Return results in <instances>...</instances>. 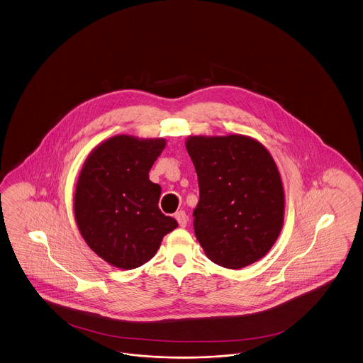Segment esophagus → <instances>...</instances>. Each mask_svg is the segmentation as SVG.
Wrapping results in <instances>:
<instances>
[{
  "instance_id": "34e87169",
  "label": "esophagus",
  "mask_w": 363,
  "mask_h": 363,
  "mask_svg": "<svg viewBox=\"0 0 363 363\" xmlns=\"http://www.w3.org/2000/svg\"><path fill=\"white\" fill-rule=\"evenodd\" d=\"M175 218H177V221H178V224H179V227H182V228H185L186 225H188L189 218L188 215L184 212V211H179V212H177L175 213Z\"/></svg>"
}]
</instances>
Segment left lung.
<instances>
[{"label":"left lung","mask_w":363,"mask_h":363,"mask_svg":"<svg viewBox=\"0 0 363 363\" xmlns=\"http://www.w3.org/2000/svg\"><path fill=\"white\" fill-rule=\"evenodd\" d=\"M185 145L199 177L194 233L205 255L227 269L259 261L276 243L285 213L272 154L239 133L190 135Z\"/></svg>","instance_id":"8db88e82"}]
</instances>
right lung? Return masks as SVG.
I'll use <instances>...</instances> for the list:
<instances>
[{
  "instance_id": "obj_1",
  "label": "right lung",
  "mask_w": 363,
  "mask_h": 363,
  "mask_svg": "<svg viewBox=\"0 0 363 363\" xmlns=\"http://www.w3.org/2000/svg\"><path fill=\"white\" fill-rule=\"evenodd\" d=\"M164 147L163 138L116 135L84 162L74 193L75 221L90 250L113 267L145 264L178 227L160 212V186L148 177Z\"/></svg>"
}]
</instances>
